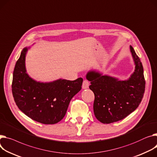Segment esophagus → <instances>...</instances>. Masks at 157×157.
<instances>
[{
	"label": "esophagus",
	"mask_w": 157,
	"mask_h": 157,
	"mask_svg": "<svg viewBox=\"0 0 157 157\" xmlns=\"http://www.w3.org/2000/svg\"><path fill=\"white\" fill-rule=\"evenodd\" d=\"M90 85V82L88 80H84L82 82V88L83 89H87L88 88Z\"/></svg>",
	"instance_id": "obj_1"
}]
</instances>
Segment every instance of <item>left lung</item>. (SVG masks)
<instances>
[{
	"instance_id": "left-lung-1",
	"label": "left lung",
	"mask_w": 157,
	"mask_h": 157,
	"mask_svg": "<svg viewBox=\"0 0 157 157\" xmlns=\"http://www.w3.org/2000/svg\"><path fill=\"white\" fill-rule=\"evenodd\" d=\"M130 50L136 66L128 80L119 81L94 71L86 75L91 83L89 88L95 95L94 113L101 123L110 124L123 119L138 108L143 99L145 90L143 65L132 46Z\"/></svg>"
}]
</instances>
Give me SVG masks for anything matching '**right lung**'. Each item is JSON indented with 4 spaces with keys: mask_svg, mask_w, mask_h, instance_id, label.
Here are the masks:
<instances>
[{
    "mask_svg": "<svg viewBox=\"0 0 157 157\" xmlns=\"http://www.w3.org/2000/svg\"><path fill=\"white\" fill-rule=\"evenodd\" d=\"M25 48L13 72L12 92L17 107L31 119L44 124H54L65 116L72 98L81 89L82 78L58 79L40 82L26 73Z\"/></svg>",
    "mask_w": 157,
    "mask_h": 157,
    "instance_id": "obj_1",
    "label": "right lung"
}]
</instances>
